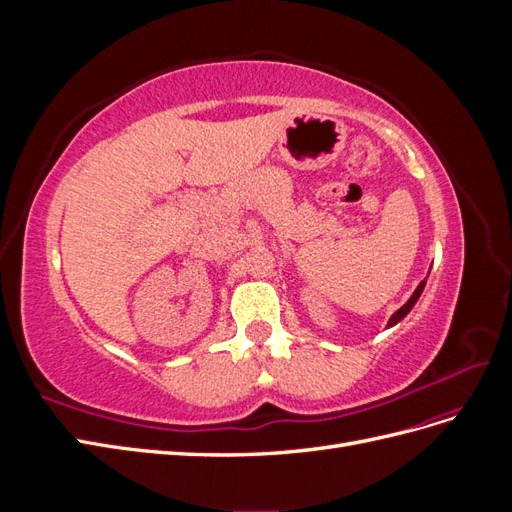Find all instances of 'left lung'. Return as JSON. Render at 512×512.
Returning a JSON list of instances; mask_svg holds the SVG:
<instances>
[{
    "label": "left lung",
    "instance_id": "obj_1",
    "mask_svg": "<svg viewBox=\"0 0 512 512\" xmlns=\"http://www.w3.org/2000/svg\"><path fill=\"white\" fill-rule=\"evenodd\" d=\"M423 286H425V282H421V284H418V288L414 290V294H412V297H410V301L404 305V307H401V309H397V312L393 314V318H391V324H395V322H399L401 318H404L408 312H410V309H412V305L416 303V299L418 297H421V292H423Z\"/></svg>",
    "mask_w": 512,
    "mask_h": 512
}]
</instances>
